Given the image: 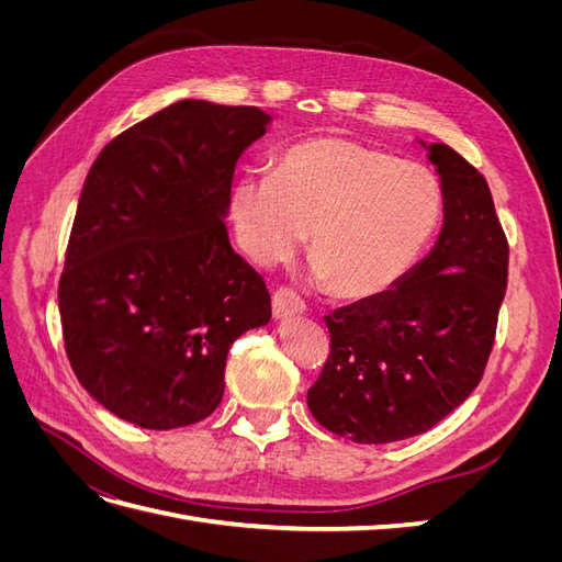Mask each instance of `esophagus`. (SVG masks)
Segmentation results:
<instances>
[{"instance_id": "obj_1", "label": "esophagus", "mask_w": 562, "mask_h": 562, "mask_svg": "<svg viewBox=\"0 0 562 562\" xmlns=\"http://www.w3.org/2000/svg\"><path fill=\"white\" fill-rule=\"evenodd\" d=\"M271 312H274V318L297 316L304 312V302L295 291H291V288H279V291L271 295Z\"/></svg>"}]
</instances>
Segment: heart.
Wrapping results in <instances>:
<instances>
[{
  "mask_svg": "<svg viewBox=\"0 0 562 562\" xmlns=\"http://www.w3.org/2000/svg\"><path fill=\"white\" fill-rule=\"evenodd\" d=\"M236 239L258 267L293 258L310 232L314 274L366 297L394 285L427 246L440 187L427 168L345 138H314L277 159L271 176L232 187Z\"/></svg>",
  "mask_w": 562,
  "mask_h": 562,
  "instance_id": "heart-1",
  "label": "heart"
}]
</instances>
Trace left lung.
Instances as JSON below:
<instances>
[{
  "mask_svg": "<svg viewBox=\"0 0 562 562\" xmlns=\"http://www.w3.org/2000/svg\"><path fill=\"white\" fill-rule=\"evenodd\" d=\"M427 149L443 192L436 246L391 291L326 316L330 353L307 405L321 427L353 443L436 427L479 386L495 345L508 274L495 201L452 147Z\"/></svg>",
  "mask_w": 562,
  "mask_h": 562,
  "instance_id": "left-lung-1",
  "label": "left lung"
}]
</instances>
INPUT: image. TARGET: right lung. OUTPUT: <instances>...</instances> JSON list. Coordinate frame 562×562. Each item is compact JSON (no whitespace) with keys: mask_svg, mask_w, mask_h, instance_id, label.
<instances>
[{"mask_svg":"<svg viewBox=\"0 0 562 562\" xmlns=\"http://www.w3.org/2000/svg\"><path fill=\"white\" fill-rule=\"evenodd\" d=\"M269 122L258 108L180 100L93 161L58 310L79 384L112 415L155 431L206 419L234 339L269 323L267 285L225 227L234 166Z\"/></svg>","mask_w":562,"mask_h":562,"instance_id":"obj_1","label":"right lung"}]
</instances>
